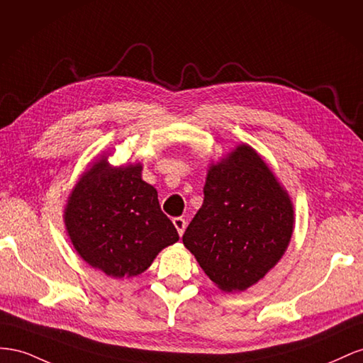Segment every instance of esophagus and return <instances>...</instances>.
I'll return each mask as SVG.
<instances>
[{"label":"esophagus","mask_w":363,"mask_h":363,"mask_svg":"<svg viewBox=\"0 0 363 363\" xmlns=\"http://www.w3.org/2000/svg\"><path fill=\"white\" fill-rule=\"evenodd\" d=\"M173 225L176 226V230H178L179 235H182L185 231V226H187V222H185V219H182V217H174Z\"/></svg>","instance_id":"34e87169"}]
</instances>
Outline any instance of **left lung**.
<instances>
[{
  "label": "left lung",
  "mask_w": 363,
  "mask_h": 363,
  "mask_svg": "<svg viewBox=\"0 0 363 363\" xmlns=\"http://www.w3.org/2000/svg\"><path fill=\"white\" fill-rule=\"evenodd\" d=\"M294 208L266 162L242 144L206 174L203 203L182 235L185 247L225 292L245 291L284 254Z\"/></svg>",
  "instance_id": "left-lung-1"
}]
</instances>
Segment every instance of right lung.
Instances as JSON below:
<instances>
[{
  "mask_svg": "<svg viewBox=\"0 0 363 363\" xmlns=\"http://www.w3.org/2000/svg\"><path fill=\"white\" fill-rule=\"evenodd\" d=\"M65 225L80 257L113 278L144 272L162 247L179 240L157 190L141 179V165L113 169L105 158L72 189Z\"/></svg>",
  "mask_w": 363,
  "mask_h": 363,
  "instance_id": "add662e5",
  "label": "right lung"
}]
</instances>
